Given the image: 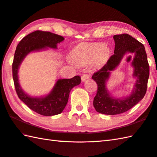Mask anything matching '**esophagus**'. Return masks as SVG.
Here are the masks:
<instances>
[{
  "label": "esophagus",
  "mask_w": 157,
  "mask_h": 157,
  "mask_svg": "<svg viewBox=\"0 0 157 157\" xmlns=\"http://www.w3.org/2000/svg\"><path fill=\"white\" fill-rule=\"evenodd\" d=\"M90 75H88V74H84L83 75H82V77H81V79H82V82H85V81H86V80H88V79L90 78Z\"/></svg>",
  "instance_id": "esophagus-1"
}]
</instances>
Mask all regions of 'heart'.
<instances>
[{"label":"heart","instance_id":"heart-1","mask_svg":"<svg viewBox=\"0 0 157 157\" xmlns=\"http://www.w3.org/2000/svg\"><path fill=\"white\" fill-rule=\"evenodd\" d=\"M109 52L108 48L99 43L85 44L74 49L72 52V57L75 63L86 65L94 60H102L108 56Z\"/></svg>","mask_w":157,"mask_h":157}]
</instances>
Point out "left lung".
I'll use <instances>...</instances> for the list:
<instances>
[{"label": "left lung", "instance_id": "1", "mask_svg": "<svg viewBox=\"0 0 157 157\" xmlns=\"http://www.w3.org/2000/svg\"><path fill=\"white\" fill-rule=\"evenodd\" d=\"M113 38L115 41L114 54L109 58L102 68L92 76L98 86L93 105L97 112L106 115L124 113L139 103L146 93L150 73L147 54L142 44L128 34L116 35ZM128 53L134 54L132 66L134 67L133 76L136 78V82L128 96L116 98L109 93L106 83L111 72L117 68L122 58Z\"/></svg>", "mask_w": 157, "mask_h": 157}]
</instances>
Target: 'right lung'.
I'll use <instances>...</instances> for the list:
<instances>
[{
    "instance_id": "add662e5",
    "label": "right lung",
    "mask_w": 157,
    "mask_h": 157,
    "mask_svg": "<svg viewBox=\"0 0 157 157\" xmlns=\"http://www.w3.org/2000/svg\"><path fill=\"white\" fill-rule=\"evenodd\" d=\"M62 36L50 32L36 30L29 34L21 40L15 52L12 64L13 79L15 90L20 99L30 109L39 114L51 116L62 113L68 102L70 91L81 83V78L76 75L71 79H59L50 93L43 97H31L20 86L18 70L21 63L28 54L46 49H57V44L64 41Z\"/></svg>"
}]
</instances>
